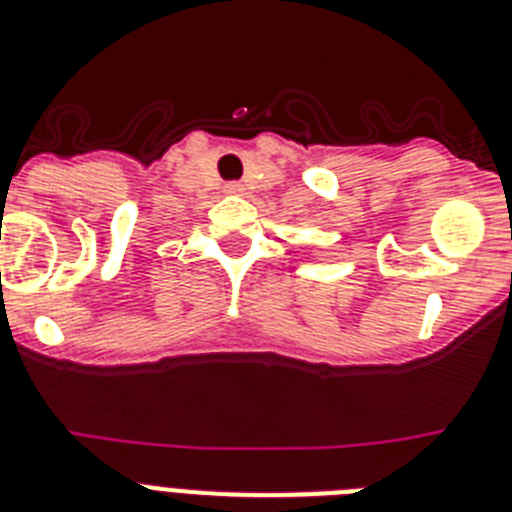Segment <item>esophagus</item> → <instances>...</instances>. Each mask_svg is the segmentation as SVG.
<instances>
[{
	"label": "esophagus",
	"mask_w": 512,
	"mask_h": 512,
	"mask_svg": "<svg viewBox=\"0 0 512 512\" xmlns=\"http://www.w3.org/2000/svg\"><path fill=\"white\" fill-rule=\"evenodd\" d=\"M226 192H231V195H242V184H229Z\"/></svg>",
	"instance_id": "1"
}]
</instances>
